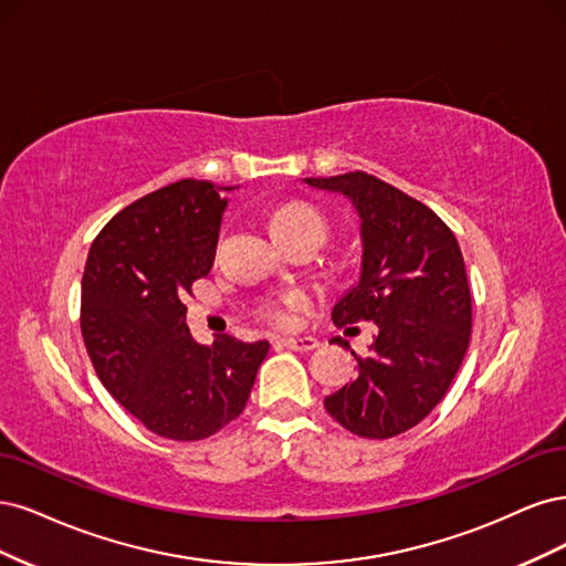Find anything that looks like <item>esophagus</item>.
<instances>
[{
    "label": "esophagus",
    "mask_w": 566,
    "mask_h": 566,
    "mask_svg": "<svg viewBox=\"0 0 566 566\" xmlns=\"http://www.w3.org/2000/svg\"><path fill=\"white\" fill-rule=\"evenodd\" d=\"M280 343L289 350H296V353H310L319 348V340L317 338H310V336H301V338H280Z\"/></svg>",
    "instance_id": "esophagus-1"
}]
</instances>
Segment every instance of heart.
<instances>
[{"mask_svg": "<svg viewBox=\"0 0 566 566\" xmlns=\"http://www.w3.org/2000/svg\"><path fill=\"white\" fill-rule=\"evenodd\" d=\"M270 230L275 237H296V234H317L324 240L326 221L324 216L305 202H289L270 213ZM303 301L298 291L286 294H270L259 301L256 313L263 322L277 329H289L296 324V307Z\"/></svg>", "mask_w": 566, "mask_h": 566, "instance_id": "obj_1", "label": "heart"}]
</instances>
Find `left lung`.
<instances>
[{
	"mask_svg": "<svg viewBox=\"0 0 566 566\" xmlns=\"http://www.w3.org/2000/svg\"><path fill=\"white\" fill-rule=\"evenodd\" d=\"M305 184L348 197L359 216V280L334 305V324L378 326L369 355L353 353L355 380L324 397V407L345 430L388 440L442 402L465 357L472 301L463 253L440 216L376 176L350 171Z\"/></svg>",
	"mask_w": 566,
	"mask_h": 566,
	"instance_id": "1",
	"label": "left lung"
}]
</instances>
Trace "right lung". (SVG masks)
Here are the masks:
<instances>
[{"mask_svg": "<svg viewBox=\"0 0 566 566\" xmlns=\"http://www.w3.org/2000/svg\"><path fill=\"white\" fill-rule=\"evenodd\" d=\"M223 190L186 178L136 199L98 232L82 277V336L101 382L176 442L234 421L270 348L228 334L202 345L186 324L184 301L213 265Z\"/></svg>", "mask_w": 566, "mask_h": 566, "instance_id": "right-lung-1", "label": "right lung"}]
</instances>
